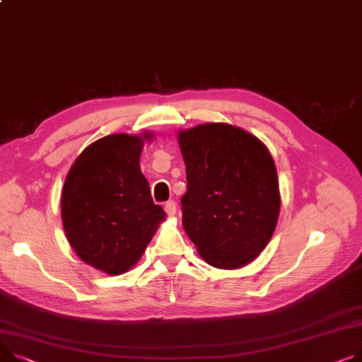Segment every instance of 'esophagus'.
Wrapping results in <instances>:
<instances>
[{
    "instance_id": "1",
    "label": "esophagus",
    "mask_w": 362,
    "mask_h": 362,
    "mask_svg": "<svg viewBox=\"0 0 362 362\" xmlns=\"http://www.w3.org/2000/svg\"><path fill=\"white\" fill-rule=\"evenodd\" d=\"M164 211L167 215H175L176 214V202L175 201H168L164 205Z\"/></svg>"
}]
</instances>
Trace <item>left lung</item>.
Masks as SVG:
<instances>
[{
    "instance_id": "obj_1",
    "label": "left lung",
    "mask_w": 362,
    "mask_h": 362,
    "mask_svg": "<svg viewBox=\"0 0 362 362\" xmlns=\"http://www.w3.org/2000/svg\"><path fill=\"white\" fill-rule=\"evenodd\" d=\"M177 141L187 177L182 198L186 234L211 267H246L269 243L279 216V183L269 150L228 124L182 129Z\"/></svg>"
}]
</instances>
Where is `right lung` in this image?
<instances>
[{"label": "right lung", "mask_w": 362, "mask_h": 362, "mask_svg": "<svg viewBox=\"0 0 362 362\" xmlns=\"http://www.w3.org/2000/svg\"><path fill=\"white\" fill-rule=\"evenodd\" d=\"M142 135L112 134L90 144L71 165L61 197L68 243L90 267L116 276L146 252L165 212L139 168Z\"/></svg>", "instance_id": "obj_1"}]
</instances>
